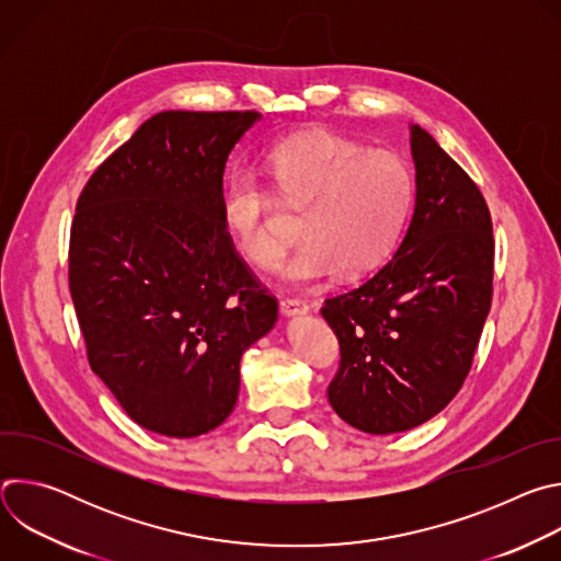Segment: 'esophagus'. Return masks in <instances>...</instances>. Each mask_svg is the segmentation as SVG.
<instances>
[{
	"mask_svg": "<svg viewBox=\"0 0 561 561\" xmlns=\"http://www.w3.org/2000/svg\"><path fill=\"white\" fill-rule=\"evenodd\" d=\"M279 312H282L284 317L306 314V312H308V304L301 301V299H290V297H286V299L279 301Z\"/></svg>",
	"mask_w": 561,
	"mask_h": 561,
	"instance_id": "1",
	"label": "esophagus"
}]
</instances>
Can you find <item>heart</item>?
Instances as JSON below:
<instances>
[{"label":"heart","mask_w":561,"mask_h":561,"mask_svg":"<svg viewBox=\"0 0 561 561\" xmlns=\"http://www.w3.org/2000/svg\"><path fill=\"white\" fill-rule=\"evenodd\" d=\"M266 169L282 199L304 208V242L279 266L295 286H317L340 271L362 277L392 251L413 202V175L390 150H366L331 130H308L275 144ZM224 228L234 251L271 266L282 242L273 230V197L249 171H232L221 202Z\"/></svg>","instance_id":"heart-1"}]
</instances>
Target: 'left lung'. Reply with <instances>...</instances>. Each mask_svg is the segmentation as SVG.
Listing matches in <instances>:
<instances>
[{"instance_id": "left-lung-1", "label": "left lung", "mask_w": 561, "mask_h": 561, "mask_svg": "<svg viewBox=\"0 0 561 561\" xmlns=\"http://www.w3.org/2000/svg\"><path fill=\"white\" fill-rule=\"evenodd\" d=\"M411 154L415 206L402 244L322 308L342 353L329 402L370 435L411 431L448 407L491 310L495 244L484 195L417 124Z\"/></svg>"}]
</instances>
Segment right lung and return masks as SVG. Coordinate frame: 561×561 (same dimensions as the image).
<instances>
[{
  "instance_id": "add662e5",
  "label": "right lung",
  "mask_w": 561,
  "mask_h": 561,
  "mask_svg": "<svg viewBox=\"0 0 561 561\" xmlns=\"http://www.w3.org/2000/svg\"><path fill=\"white\" fill-rule=\"evenodd\" d=\"M255 111L146 119L79 195L68 284L93 373L126 415L197 437L234 409L239 359L277 322L224 228V169Z\"/></svg>"
}]
</instances>
